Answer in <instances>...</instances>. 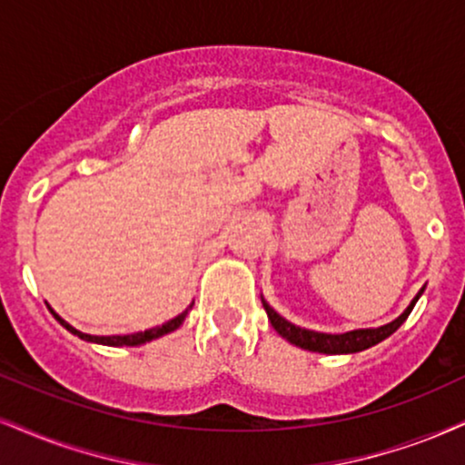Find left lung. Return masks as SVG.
Listing matches in <instances>:
<instances>
[{
    "instance_id": "obj_1",
    "label": "left lung",
    "mask_w": 465,
    "mask_h": 465,
    "mask_svg": "<svg viewBox=\"0 0 465 465\" xmlns=\"http://www.w3.org/2000/svg\"><path fill=\"white\" fill-rule=\"evenodd\" d=\"M422 291H425V286H422L420 293L411 300L408 311L401 314L399 319H394L392 323L381 325V328L377 330H353V331H347V334H321V331L297 328V325L289 323V321L280 317V314L273 311L265 300H262V306H265V312L269 321H272L273 330H276L282 338H286L289 342H293V345L308 349V351H319V353H355V351H364V349L377 345V342H381L383 338L394 334V331L403 325V321L410 317V312L414 311L418 297L422 295Z\"/></svg>"
}]
</instances>
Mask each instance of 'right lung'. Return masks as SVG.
<instances>
[{"instance_id":"add662e5","label":"right lung","mask_w":465,"mask_h":465,"mask_svg":"<svg viewBox=\"0 0 465 465\" xmlns=\"http://www.w3.org/2000/svg\"><path fill=\"white\" fill-rule=\"evenodd\" d=\"M49 311H51V308H49ZM51 314H54V317H55L57 321H60V323L64 325V328H66L68 331H71V334L79 336V338H82V341L99 342V345H110V347H134V345H142V342L153 341V338H159V336L168 334V331H174V330L179 328V325L183 323V321H185V314H187V312H183V314H179V317L170 319L168 323L157 325V328H151V330H144V331H137V334H127V336H90V334H84V331L74 330L73 325H68L64 319L57 317V314H55L54 311H51Z\"/></svg>"}]
</instances>
